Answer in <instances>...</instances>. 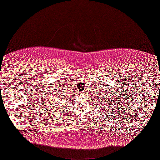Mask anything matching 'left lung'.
<instances>
[{
  "instance_id": "obj_1",
  "label": "left lung",
  "mask_w": 160,
  "mask_h": 160,
  "mask_svg": "<svg viewBox=\"0 0 160 160\" xmlns=\"http://www.w3.org/2000/svg\"><path fill=\"white\" fill-rule=\"evenodd\" d=\"M101 91H102V90H101ZM110 92L111 91H109V93H110ZM108 90H106V91L104 90V91H101V93H99V91H98V94L99 95H97V96H98V97H99V98H101V99H103V101H102V102H105H105H106V101H107V100H108V102H109V101H110V98H111V96H109V95H108ZM109 97L110 98H108ZM112 98H113V97H112ZM111 101H112V103H114L113 102H114V101H113V100L112 99H111ZM110 103H111V102H110ZM110 103H109V105ZM109 107H110V105H109Z\"/></svg>"
}]
</instances>
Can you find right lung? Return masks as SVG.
Wrapping results in <instances>:
<instances>
[{
	"label": "right lung",
	"mask_w": 160,
	"mask_h": 160,
	"mask_svg": "<svg viewBox=\"0 0 160 160\" xmlns=\"http://www.w3.org/2000/svg\"><path fill=\"white\" fill-rule=\"evenodd\" d=\"M55 84H53V85H50L51 87L50 88H48V90L47 91V92H45V95H44V98H47V97H49V93H51V95H56L55 96H56V98H61L62 99H61V100H64V99H65L67 98H66V96L67 95V94H69V92H65V91H64V92H62V93H61V91H61V89H59V88H58L57 86H56V85H55ZM51 88V89L49 90V89ZM65 90H66V89H65ZM44 99H45V98H44ZM48 99H49V98H47ZM48 99H46V100H47L48 101L47 102L48 103H47V104H49V105H51V103H50V102H49V101L48 100ZM46 100H45V101H46ZM53 107H55V106H53ZM51 108H52V106L51 107V108H50V109L51 110H49V111H51ZM56 111V110H55ZM53 113H55V111H53L52 112Z\"/></svg>",
	"instance_id": "1"
}]
</instances>
